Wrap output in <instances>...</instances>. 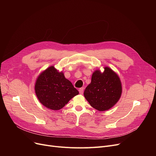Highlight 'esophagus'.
I'll return each instance as SVG.
<instances>
[{
  "mask_svg": "<svg viewBox=\"0 0 156 156\" xmlns=\"http://www.w3.org/2000/svg\"><path fill=\"white\" fill-rule=\"evenodd\" d=\"M83 88H80V89H79V92H80V94H83Z\"/></svg>",
  "mask_w": 156,
  "mask_h": 156,
  "instance_id": "obj_1",
  "label": "esophagus"
}]
</instances>
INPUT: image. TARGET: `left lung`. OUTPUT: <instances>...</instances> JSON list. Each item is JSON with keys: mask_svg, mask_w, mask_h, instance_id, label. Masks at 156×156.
Returning a JSON list of instances; mask_svg holds the SVG:
<instances>
[{"mask_svg": "<svg viewBox=\"0 0 156 156\" xmlns=\"http://www.w3.org/2000/svg\"><path fill=\"white\" fill-rule=\"evenodd\" d=\"M122 88L119 76L111 69L95 71L91 83L85 88L84 96L92 107L99 111H107L119 101Z\"/></svg>", "mask_w": 156, "mask_h": 156, "instance_id": "left-lung-1", "label": "left lung"}]
</instances>
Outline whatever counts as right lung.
Wrapping results in <instances>:
<instances>
[{"label":"right lung","mask_w":156,"mask_h":156,"mask_svg":"<svg viewBox=\"0 0 156 156\" xmlns=\"http://www.w3.org/2000/svg\"><path fill=\"white\" fill-rule=\"evenodd\" d=\"M35 89L39 101L46 108L54 111L62 109L79 94L64 74L57 71L54 66L49 67L40 74Z\"/></svg>","instance_id":"add662e5"}]
</instances>
